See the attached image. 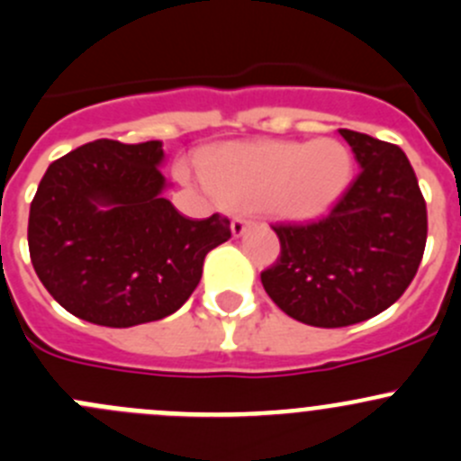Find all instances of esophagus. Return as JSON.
<instances>
[{
    "label": "esophagus",
    "instance_id": "obj_1",
    "mask_svg": "<svg viewBox=\"0 0 461 461\" xmlns=\"http://www.w3.org/2000/svg\"><path fill=\"white\" fill-rule=\"evenodd\" d=\"M248 225H249V218L248 216H234V218H231V234L240 236Z\"/></svg>",
    "mask_w": 461,
    "mask_h": 461
}]
</instances>
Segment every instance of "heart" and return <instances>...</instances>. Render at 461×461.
<instances>
[{
	"instance_id": "1",
	"label": "heart",
	"mask_w": 461,
	"mask_h": 461,
	"mask_svg": "<svg viewBox=\"0 0 461 461\" xmlns=\"http://www.w3.org/2000/svg\"><path fill=\"white\" fill-rule=\"evenodd\" d=\"M201 174L218 201L285 221L328 213L352 178L350 149L337 138L310 142H231L201 156Z\"/></svg>"
}]
</instances>
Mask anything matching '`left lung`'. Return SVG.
Segmentation results:
<instances>
[{
    "instance_id": "obj_1",
    "label": "left lung",
    "mask_w": 461,
    "mask_h": 461,
    "mask_svg": "<svg viewBox=\"0 0 461 461\" xmlns=\"http://www.w3.org/2000/svg\"><path fill=\"white\" fill-rule=\"evenodd\" d=\"M361 171L332 212L305 225H272L281 254L260 272L269 299L314 328L376 317L420 269L429 213L406 153L366 133L339 129Z\"/></svg>"
}]
</instances>
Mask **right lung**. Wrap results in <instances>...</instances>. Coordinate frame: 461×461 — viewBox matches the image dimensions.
Listing matches in <instances>:
<instances>
[{
	"label": "right lung",
	"mask_w": 461,
	"mask_h": 461,
	"mask_svg": "<svg viewBox=\"0 0 461 461\" xmlns=\"http://www.w3.org/2000/svg\"><path fill=\"white\" fill-rule=\"evenodd\" d=\"M162 142L93 140L50 162L31 203L29 252L67 312L106 328L174 314L196 290L230 218L183 216L162 198Z\"/></svg>",
	"instance_id": "obj_1"
}]
</instances>
